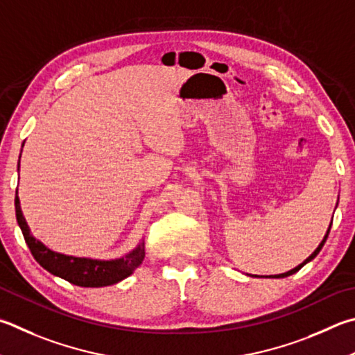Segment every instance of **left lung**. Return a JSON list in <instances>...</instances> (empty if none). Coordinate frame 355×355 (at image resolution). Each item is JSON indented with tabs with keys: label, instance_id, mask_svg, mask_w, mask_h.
<instances>
[{
	"label": "left lung",
	"instance_id": "8db88e82",
	"mask_svg": "<svg viewBox=\"0 0 355 355\" xmlns=\"http://www.w3.org/2000/svg\"><path fill=\"white\" fill-rule=\"evenodd\" d=\"M331 225H332V222H331ZM329 231H331V227H329V230H327V233H326V236H324V239H323V241H321V243L318 245V248H317V250H315V251H313V253H312L311 256H309V257H307V259H306L304 262H302V263H300V266H298V267H295L293 270H290V272H286V273H281V275H275V276H273V278H286V276H290V275H293V273H296V272H298V270H300V268H301L302 266H306V263H307L309 261H312V259H313V257H315V256H317V254L320 253V250H321V248H323V245H324V242H326V239H327V236H329Z\"/></svg>",
	"mask_w": 355,
	"mask_h": 355
}]
</instances>
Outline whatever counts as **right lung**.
Wrapping results in <instances>:
<instances>
[{"mask_svg": "<svg viewBox=\"0 0 355 355\" xmlns=\"http://www.w3.org/2000/svg\"><path fill=\"white\" fill-rule=\"evenodd\" d=\"M21 157V155H20ZM20 167V164H18ZM15 214L17 222L20 225L24 241L28 243L34 259L40 266L48 270L51 275L59 276L71 284L79 287H105L113 286L133 273V270L139 267L144 261V243L135 248L132 253L114 261H94L87 257H74L51 251L42 242L35 241L29 233V227L26 223L20 208V198L18 191L15 194Z\"/></svg>", "mask_w": 355, "mask_h": 355, "instance_id": "1", "label": "right lung"}]
</instances>
